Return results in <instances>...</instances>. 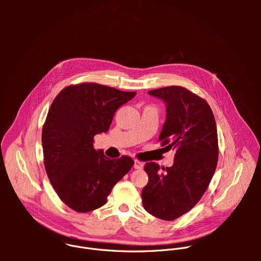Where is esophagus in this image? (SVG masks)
<instances>
[{"label":"esophagus","mask_w":261,"mask_h":261,"mask_svg":"<svg viewBox=\"0 0 261 261\" xmlns=\"http://www.w3.org/2000/svg\"><path fill=\"white\" fill-rule=\"evenodd\" d=\"M143 167V163L137 159L134 160V168L135 169H141Z\"/></svg>","instance_id":"34e87169"}]
</instances>
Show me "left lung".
Masks as SVG:
<instances>
[{
	"label": "left lung",
	"instance_id": "obj_1",
	"mask_svg": "<svg viewBox=\"0 0 261 261\" xmlns=\"http://www.w3.org/2000/svg\"><path fill=\"white\" fill-rule=\"evenodd\" d=\"M148 94L166 103L161 145L174 151L171 167L147 162L148 182L141 192L143 207L151 215L172 221L200 200L215 173L219 146L215 117L207 102L186 88L165 87Z\"/></svg>",
	"mask_w": 261,
	"mask_h": 261
}]
</instances>
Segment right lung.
I'll return each instance as SVG.
<instances>
[{
  "label": "right lung",
  "instance_id": "right-lung-1",
  "mask_svg": "<svg viewBox=\"0 0 261 261\" xmlns=\"http://www.w3.org/2000/svg\"><path fill=\"white\" fill-rule=\"evenodd\" d=\"M135 92L83 83L63 89L51 103L42 129L43 160L60 199L88 213L104 205L115 185L131 169L129 156L110 160L94 148V136L106 132L117 109Z\"/></svg>",
  "mask_w": 261,
  "mask_h": 261
}]
</instances>
